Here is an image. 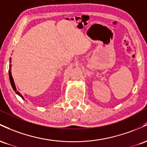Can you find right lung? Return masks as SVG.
I'll return each mask as SVG.
<instances>
[{
  "label": "right lung",
  "instance_id": "1",
  "mask_svg": "<svg viewBox=\"0 0 147 147\" xmlns=\"http://www.w3.org/2000/svg\"><path fill=\"white\" fill-rule=\"evenodd\" d=\"M9 61H10V62H11V57H9ZM11 63H10V64H9V81H10V83H11V87H12L13 90H14V91H15L16 93L17 94L19 95V96H20L21 97V98H23V99H24V97H23V96L21 95V94L19 93V92L16 91V87H15V84H14V80H13V78H12V76H11Z\"/></svg>",
  "mask_w": 147,
  "mask_h": 147
}]
</instances>
